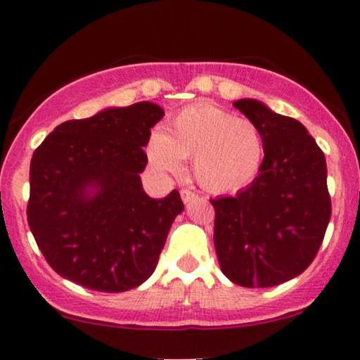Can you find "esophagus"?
Here are the masks:
<instances>
[{"label":"esophagus","instance_id":"esophagus-1","mask_svg":"<svg viewBox=\"0 0 360 360\" xmlns=\"http://www.w3.org/2000/svg\"><path fill=\"white\" fill-rule=\"evenodd\" d=\"M181 198H183L184 203H191L193 200H196L198 194L191 191V189H181Z\"/></svg>","mask_w":360,"mask_h":360}]
</instances>
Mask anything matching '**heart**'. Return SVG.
<instances>
[{
  "instance_id": "b5f03b06",
  "label": "heart",
  "mask_w": 360,
  "mask_h": 360,
  "mask_svg": "<svg viewBox=\"0 0 360 360\" xmlns=\"http://www.w3.org/2000/svg\"><path fill=\"white\" fill-rule=\"evenodd\" d=\"M147 157L152 167L171 176L183 174L184 160H193L196 181L206 191L233 193L257 177L264 142L250 120L198 105L179 111L166 134L152 135Z\"/></svg>"
}]
</instances>
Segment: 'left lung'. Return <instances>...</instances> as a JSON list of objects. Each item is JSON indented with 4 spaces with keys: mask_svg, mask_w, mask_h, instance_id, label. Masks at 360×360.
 <instances>
[{
    "mask_svg": "<svg viewBox=\"0 0 360 360\" xmlns=\"http://www.w3.org/2000/svg\"><path fill=\"white\" fill-rule=\"evenodd\" d=\"M233 106L259 128L264 160L237 196L212 200L214 250L232 283L278 286L307 269L325 237L332 214L325 155L298 120L250 98Z\"/></svg>",
    "mask_w": 360,
    "mask_h": 360,
    "instance_id": "obj_1",
    "label": "left lung"
}]
</instances>
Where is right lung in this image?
Instances as JSON below:
<instances>
[{
  "label": "right lung",
  "mask_w": 360,
  "mask_h": 360,
  "mask_svg": "<svg viewBox=\"0 0 360 360\" xmlns=\"http://www.w3.org/2000/svg\"><path fill=\"white\" fill-rule=\"evenodd\" d=\"M164 110L150 101L105 108L53 128L30 162L28 225L62 278L105 292L140 286L155 271L184 205L143 191L150 128Z\"/></svg>",
  "instance_id": "obj_1"
}]
</instances>
